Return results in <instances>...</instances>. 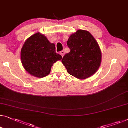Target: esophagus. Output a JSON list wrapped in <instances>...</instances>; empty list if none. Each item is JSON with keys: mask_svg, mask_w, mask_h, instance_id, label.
I'll use <instances>...</instances> for the list:
<instances>
[{"mask_svg": "<svg viewBox=\"0 0 128 128\" xmlns=\"http://www.w3.org/2000/svg\"><path fill=\"white\" fill-rule=\"evenodd\" d=\"M60 55H62V56L63 57V56H64V51H62L60 52Z\"/></svg>", "mask_w": 128, "mask_h": 128, "instance_id": "1", "label": "esophagus"}]
</instances>
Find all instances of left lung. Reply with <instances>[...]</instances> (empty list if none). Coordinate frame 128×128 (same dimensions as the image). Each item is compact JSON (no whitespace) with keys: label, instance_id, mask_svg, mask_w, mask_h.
Wrapping results in <instances>:
<instances>
[{"label":"left lung","instance_id":"8db88e82","mask_svg":"<svg viewBox=\"0 0 128 128\" xmlns=\"http://www.w3.org/2000/svg\"><path fill=\"white\" fill-rule=\"evenodd\" d=\"M67 44L70 51L62 62L68 74L80 80L94 75L102 61L100 48L94 36L88 31L78 30L70 36Z\"/></svg>","mask_w":128,"mask_h":128}]
</instances>
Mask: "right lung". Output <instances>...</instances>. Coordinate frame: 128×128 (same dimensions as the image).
I'll return each mask as SVG.
<instances>
[{
    "mask_svg": "<svg viewBox=\"0 0 128 128\" xmlns=\"http://www.w3.org/2000/svg\"><path fill=\"white\" fill-rule=\"evenodd\" d=\"M62 58L60 55L56 53L55 44L40 33L28 38L21 49V59L24 68L36 77L48 75L54 64Z\"/></svg>",
    "mask_w": 128,
    "mask_h": 128,
    "instance_id": "obj_1",
    "label": "right lung"
}]
</instances>
